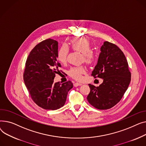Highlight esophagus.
Returning a JSON list of instances; mask_svg holds the SVG:
<instances>
[{
    "label": "esophagus",
    "instance_id": "esophagus-1",
    "mask_svg": "<svg viewBox=\"0 0 146 146\" xmlns=\"http://www.w3.org/2000/svg\"><path fill=\"white\" fill-rule=\"evenodd\" d=\"M82 85L81 83H78V82H75L74 84V87H78V86H81Z\"/></svg>",
    "mask_w": 146,
    "mask_h": 146
}]
</instances>
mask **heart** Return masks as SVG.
Wrapping results in <instances>:
<instances>
[{
	"mask_svg": "<svg viewBox=\"0 0 146 146\" xmlns=\"http://www.w3.org/2000/svg\"><path fill=\"white\" fill-rule=\"evenodd\" d=\"M71 46L74 51L82 53L81 62H85L87 65H91L95 61V54L91 50L90 42L85 38H75L71 41ZM70 50L68 46L64 44L60 47L57 52V59L61 64H65L67 61V57ZM86 73V69L83 65L72 67L68 72V74L76 80L82 78V75Z\"/></svg>",
	"mask_w": 146,
	"mask_h": 146,
	"instance_id": "obj_1",
	"label": "heart"
}]
</instances>
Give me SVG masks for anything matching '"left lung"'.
I'll return each instance as SVG.
<instances>
[{"instance_id":"8db88e82","label":"left lung","mask_w":146,"mask_h":146,"mask_svg":"<svg viewBox=\"0 0 146 146\" xmlns=\"http://www.w3.org/2000/svg\"><path fill=\"white\" fill-rule=\"evenodd\" d=\"M94 78L103 79L98 87L88 84L87 98L98 110H107L121 100L131 81V72L122 50L113 43L106 41L101 47L98 62L92 72Z\"/></svg>"}]
</instances>
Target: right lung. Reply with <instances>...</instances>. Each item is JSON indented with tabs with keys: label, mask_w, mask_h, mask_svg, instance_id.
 Wrapping results in <instances>:
<instances>
[{
	"label": "right lung",
	"mask_w": 146,
	"mask_h": 146,
	"mask_svg": "<svg viewBox=\"0 0 146 146\" xmlns=\"http://www.w3.org/2000/svg\"><path fill=\"white\" fill-rule=\"evenodd\" d=\"M58 42L47 39L36 45L27 59L23 80L32 100L45 110H55L65 103L68 92L72 87L71 81L54 82L61 67L57 61Z\"/></svg>",
	"instance_id": "add662e5"
}]
</instances>
